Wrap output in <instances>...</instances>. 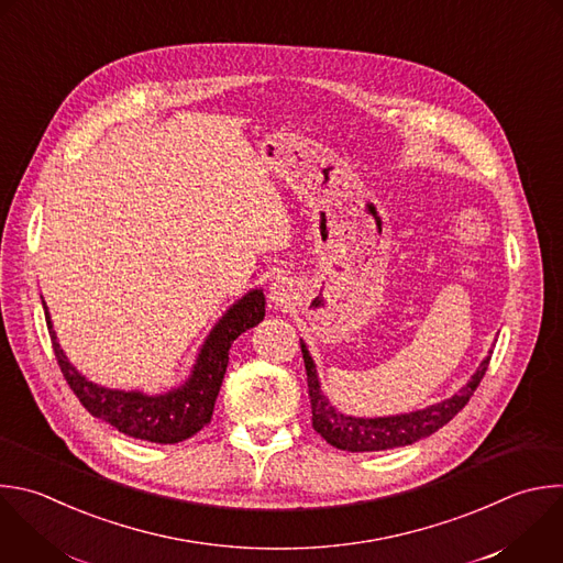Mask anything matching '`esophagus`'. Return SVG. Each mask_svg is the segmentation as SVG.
<instances>
[{"mask_svg":"<svg viewBox=\"0 0 563 563\" xmlns=\"http://www.w3.org/2000/svg\"><path fill=\"white\" fill-rule=\"evenodd\" d=\"M291 294H294L291 283H287V280H276V283L272 285V289H269V300H272L274 307H283V305H287V302L291 300Z\"/></svg>","mask_w":563,"mask_h":563,"instance_id":"34e87169","label":"esophagus"}]
</instances>
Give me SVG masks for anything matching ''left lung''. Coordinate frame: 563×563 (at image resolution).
I'll use <instances>...</instances> for the list:
<instances>
[{"instance_id":"obj_1","label":"left lung","mask_w":563,"mask_h":563,"mask_svg":"<svg viewBox=\"0 0 563 563\" xmlns=\"http://www.w3.org/2000/svg\"><path fill=\"white\" fill-rule=\"evenodd\" d=\"M302 349V360L307 368V387H309V398H311V422L313 429L335 449L340 451H351V453H366V451H387V449H398L413 444L444 424H449L471 400L475 389L479 387L484 373L490 364V355H486L475 371V376L468 380V385L455 394L453 398L427 407L422 411L405 413V416H391V418H351L340 411H335L324 394L320 391V383L316 376V366L313 360L307 351V346L300 342Z\"/></svg>"}]
</instances>
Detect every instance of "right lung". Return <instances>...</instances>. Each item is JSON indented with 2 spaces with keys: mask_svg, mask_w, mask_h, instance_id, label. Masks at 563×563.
<instances>
[{
  "mask_svg": "<svg viewBox=\"0 0 563 563\" xmlns=\"http://www.w3.org/2000/svg\"><path fill=\"white\" fill-rule=\"evenodd\" d=\"M46 324L53 340V351L64 378L79 402L95 418L106 420L121 433L147 440L156 444H176L199 433L210 420L214 411V402L225 376L230 346L232 342L258 324L265 316V296L261 289L243 296L214 327L210 338L206 340L192 378L185 387L169 391L165 396H143L139 391H112L99 385L88 383L81 373L66 360L57 335L53 331V322L48 316V307L44 302Z\"/></svg>",
  "mask_w": 563,
  "mask_h": 563,
  "instance_id": "1",
  "label": "right lung"
}]
</instances>
